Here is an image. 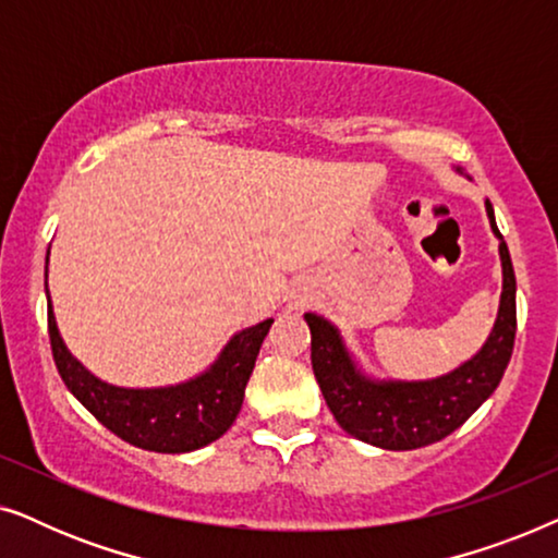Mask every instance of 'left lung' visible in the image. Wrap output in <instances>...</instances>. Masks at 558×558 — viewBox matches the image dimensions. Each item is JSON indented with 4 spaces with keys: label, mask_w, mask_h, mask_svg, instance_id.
I'll list each match as a JSON object with an SVG mask.
<instances>
[{
    "label": "left lung",
    "mask_w": 558,
    "mask_h": 558,
    "mask_svg": "<svg viewBox=\"0 0 558 558\" xmlns=\"http://www.w3.org/2000/svg\"><path fill=\"white\" fill-rule=\"evenodd\" d=\"M485 210L500 239V312L483 350L457 371L418 384L368 380L350 361L338 330L319 315H304L312 332V371L332 416L353 437L384 449L434 445L468 422L498 388L515 342V274L490 201Z\"/></svg>",
    "instance_id": "left-lung-1"
}]
</instances>
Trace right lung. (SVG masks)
Returning <instances> with one entry per match:
<instances>
[{
    "instance_id": "1",
    "label": "right lung",
    "mask_w": 558,
    "mask_h": 558,
    "mask_svg": "<svg viewBox=\"0 0 558 558\" xmlns=\"http://www.w3.org/2000/svg\"><path fill=\"white\" fill-rule=\"evenodd\" d=\"M274 319L233 335L223 353L203 376L170 388H119L90 376L68 353L48 294V332L60 378L68 391L129 445L149 452H193L231 429L239 416L258 348Z\"/></svg>"
}]
</instances>
